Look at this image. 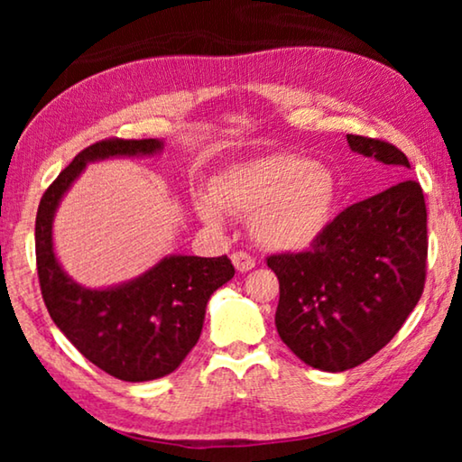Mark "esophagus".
Instances as JSON below:
<instances>
[{
	"label": "esophagus",
	"instance_id": "1",
	"mask_svg": "<svg viewBox=\"0 0 462 462\" xmlns=\"http://www.w3.org/2000/svg\"><path fill=\"white\" fill-rule=\"evenodd\" d=\"M232 263H234V267H236V271H240V273H246V271H250L256 264L254 256L245 253V250H238V253H234L232 254Z\"/></svg>",
	"mask_w": 462,
	"mask_h": 462
}]
</instances>
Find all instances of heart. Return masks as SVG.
I'll return each mask as SVG.
<instances>
[{
	"instance_id": "b5f03b06",
	"label": "heart",
	"mask_w": 462,
	"mask_h": 462,
	"mask_svg": "<svg viewBox=\"0 0 462 462\" xmlns=\"http://www.w3.org/2000/svg\"><path fill=\"white\" fill-rule=\"evenodd\" d=\"M212 199L199 198L198 212L208 224L226 212L253 217L254 236L264 246L295 250L324 232L336 199L330 169L303 154H269L224 171L212 183Z\"/></svg>"
}]
</instances>
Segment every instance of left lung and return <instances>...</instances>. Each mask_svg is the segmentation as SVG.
I'll return each instance as SVG.
<instances>
[{
  "instance_id": "obj_1",
  "label": "left lung",
  "mask_w": 462,
  "mask_h": 462,
  "mask_svg": "<svg viewBox=\"0 0 462 462\" xmlns=\"http://www.w3.org/2000/svg\"><path fill=\"white\" fill-rule=\"evenodd\" d=\"M397 181L326 224L301 253L271 254L279 279L277 332L314 369L340 373L369 361L400 332L426 283L428 228L410 161L381 138L346 136Z\"/></svg>"
}]
</instances>
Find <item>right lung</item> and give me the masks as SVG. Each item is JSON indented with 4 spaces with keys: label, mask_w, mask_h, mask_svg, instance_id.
<instances>
[{
    "label": "right lung",
    "mask_w": 462,
    "mask_h": 462,
    "mask_svg": "<svg viewBox=\"0 0 462 462\" xmlns=\"http://www.w3.org/2000/svg\"><path fill=\"white\" fill-rule=\"evenodd\" d=\"M161 148L156 138H106L83 148L44 191L36 214V269L52 322L88 361L130 383L165 377L183 363L199 340L209 295L234 277V264L226 254L167 256L126 285L85 289L54 259L52 216L89 161Z\"/></svg>",
    "instance_id": "obj_1"
}]
</instances>
